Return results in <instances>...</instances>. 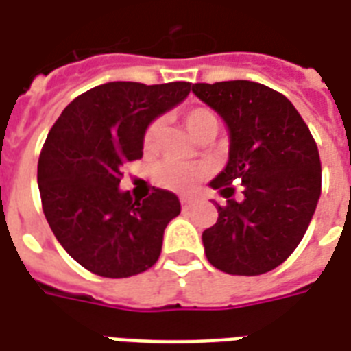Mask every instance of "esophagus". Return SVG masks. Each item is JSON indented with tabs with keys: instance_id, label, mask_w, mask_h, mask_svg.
<instances>
[{
	"instance_id": "obj_1",
	"label": "esophagus",
	"mask_w": 351,
	"mask_h": 351,
	"mask_svg": "<svg viewBox=\"0 0 351 351\" xmlns=\"http://www.w3.org/2000/svg\"><path fill=\"white\" fill-rule=\"evenodd\" d=\"M194 202H196V198H191V196H183V198H181V206L186 209V207L193 206Z\"/></svg>"
}]
</instances>
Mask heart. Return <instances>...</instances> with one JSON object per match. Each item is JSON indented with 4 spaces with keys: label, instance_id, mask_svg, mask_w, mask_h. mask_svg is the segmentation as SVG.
<instances>
[{
    "label": "heart",
    "instance_id": "heart-1",
    "mask_svg": "<svg viewBox=\"0 0 351 351\" xmlns=\"http://www.w3.org/2000/svg\"><path fill=\"white\" fill-rule=\"evenodd\" d=\"M185 125L194 140L207 132L217 134V130H219V119L215 116V112L204 108V106L189 110L185 116ZM160 129H162V123L153 121L145 130L144 147L147 151L155 149L158 136H160ZM202 178H204V168L198 165H189V162H166V165L158 166L155 172L158 185L176 191V193H191Z\"/></svg>",
    "mask_w": 351,
    "mask_h": 351
}]
</instances>
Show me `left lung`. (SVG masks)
<instances>
[{
    "mask_svg": "<svg viewBox=\"0 0 351 351\" xmlns=\"http://www.w3.org/2000/svg\"><path fill=\"white\" fill-rule=\"evenodd\" d=\"M193 93L228 129V162L209 186L219 219L202 234L206 256L230 275H262L303 239L322 193V165L311 130L284 95L263 84H194ZM232 184L242 185L233 198Z\"/></svg>",
    "mask_w": 351,
    "mask_h": 351,
    "instance_id": "obj_1",
    "label": "left lung"
}]
</instances>
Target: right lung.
Instances as JSON below:
<instances>
[{
  "label": "right lung",
  "mask_w": 351,
  "mask_h": 351,
  "mask_svg": "<svg viewBox=\"0 0 351 351\" xmlns=\"http://www.w3.org/2000/svg\"><path fill=\"white\" fill-rule=\"evenodd\" d=\"M191 93L189 82H108L76 97L48 132L37 166L43 211L82 267L108 278L149 269L179 198L155 189L144 200L121 191V166L144 155L151 123Z\"/></svg>",
  "instance_id": "add662e5"
}]
</instances>
